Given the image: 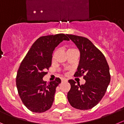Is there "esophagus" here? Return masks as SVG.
Returning <instances> with one entry per match:
<instances>
[{"instance_id": "34e87169", "label": "esophagus", "mask_w": 124, "mask_h": 124, "mask_svg": "<svg viewBox=\"0 0 124 124\" xmlns=\"http://www.w3.org/2000/svg\"><path fill=\"white\" fill-rule=\"evenodd\" d=\"M61 80H62V82H66V81H67V79L66 78H62V79H61Z\"/></svg>"}]
</instances>
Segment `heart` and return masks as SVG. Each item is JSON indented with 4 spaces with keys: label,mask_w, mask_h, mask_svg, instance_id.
I'll return each mask as SVG.
<instances>
[{
    "label": "heart",
    "mask_w": 124,
    "mask_h": 124,
    "mask_svg": "<svg viewBox=\"0 0 124 124\" xmlns=\"http://www.w3.org/2000/svg\"><path fill=\"white\" fill-rule=\"evenodd\" d=\"M73 49H73V48L69 49V50H68V52H69V51H72V50H73Z\"/></svg>",
    "instance_id": "heart-1"
}]
</instances>
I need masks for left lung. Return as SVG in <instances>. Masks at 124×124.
I'll use <instances>...</instances> for the list:
<instances>
[{
	"instance_id": "1",
	"label": "left lung",
	"mask_w": 124,
	"mask_h": 124,
	"mask_svg": "<svg viewBox=\"0 0 124 124\" xmlns=\"http://www.w3.org/2000/svg\"><path fill=\"white\" fill-rule=\"evenodd\" d=\"M80 52V63L74 76H83L86 80L80 85L69 80L71 88L67 93L70 105L80 110L90 109L97 105L106 92L111 75L105 57L86 38L67 34Z\"/></svg>"
}]
</instances>
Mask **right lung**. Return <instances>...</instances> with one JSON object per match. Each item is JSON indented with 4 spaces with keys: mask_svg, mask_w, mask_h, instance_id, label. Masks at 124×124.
<instances>
[{
    "mask_svg": "<svg viewBox=\"0 0 124 124\" xmlns=\"http://www.w3.org/2000/svg\"><path fill=\"white\" fill-rule=\"evenodd\" d=\"M67 34L44 36L33 43L20 63L16 77L18 93L24 105L34 112H44L51 108L59 78L47 83L43 78L51 65L52 52Z\"/></svg>",
    "mask_w": 124,
    "mask_h": 124,
    "instance_id": "1",
    "label": "right lung"
}]
</instances>
